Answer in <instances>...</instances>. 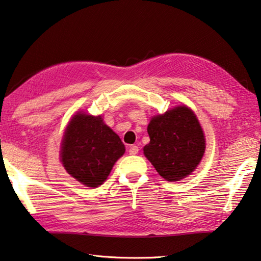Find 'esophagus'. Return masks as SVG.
I'll return each instance as SVG.
<instances>
[{"instance_id":"1","label":"esophagus","mask_w":261,"mask_h":261,"mask_svg":"<svg viewBox=\"0 0 261 261\" xmlns=\"http://www.w3.org/2000/svg\"><path fill=\"white\" fill-rule=\"evenodd\" d=\"M138 151H139V147H138V146L132 145V146L129 147V154H130V155L138 154Z\"/></svg>"}]
</instances>
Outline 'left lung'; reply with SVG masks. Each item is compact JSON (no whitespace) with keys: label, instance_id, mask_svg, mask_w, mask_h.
Segmentation results:
<instances>
[{"label":"left lung","instance_id":"obj_1","mask_svg":"<svg viewBox=\"0 0 261 261\" xmlns=\"http://www.w3.org/2000/svg\"><path fill=\"white\" fill-rule=\"evenodd\" d=\"M147 132L149 144L144 154L168 181L189 176L205 151V138L196 115L187 106H178L151 117Z\"/></svg>","mask_w":261,"mask_h":261}]
</instances>
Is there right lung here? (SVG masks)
<instances>
[{
	"label": "right lung",
	"mask_w": 261,
	"mask_h": 261,
	"mask_svg": "<svg viewBox=\"0 0 261 261\" xmlns=\"http://www.w3.org/2000/svg\"><path fill=\"white\" fill-rule=\"evenodd\" d=\"M125 147L101 116L76 113L61 140L60 161L70 176L88 187H98L110 176Z\"/></svg>",
	"instance_id": "obj_1"
}]
</instances>
